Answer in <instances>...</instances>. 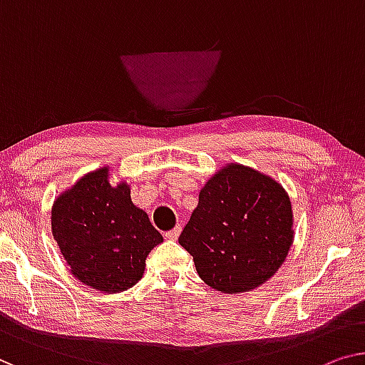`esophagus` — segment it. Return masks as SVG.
<instances>
[{
    "label": "esophagus",
    "instance_id": "obj_1",
    "mask_svg": "<svg viewBox=\"0 0 365 365\" xmlns=\"http://www.w3.org/2000/svg\"><path fill=\"white\" fill-rule=\"evenodd\" d=\"M180 232H182V226L177 225L175 227H173L172 231H167V232H165V237H167V239H172V241H173V239H177L178 236H180Z\"/></svg>",
    "mask_w": 365,
    "mask_h": 365
}]
</instances>
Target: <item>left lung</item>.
I'll return each mask as SVG.
<instances>
[{"mask_svg": "<svg viewBox=\"0 0 365 365\" xmlns=\"http://www.w3.org/2000/svg\"><path fill=\"white\" fill-rule=\"evenodd\" d=\"M178 242L193 255L200 279L222 293L267 282L293 242V213L279 182L251 167L227 164L200 192Z\"/></svg>", "mask_w": 365, "mask_h": 365, "instance_id": "left-lung-1", "label": "left lung"}]
</instances>
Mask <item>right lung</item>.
<instances>
[{
	"label": "right lung",
	"mask_w": 365,
	"mask_h": 365,
	"mask_svg": "<svg viewBox=\"0 0 365 365\" xmlns=\"http://www.w3.org/2000/svg\"><path fill=\"white\" fill-rule=\"evenodd\" d=\"M52 236L81 284L105 293L124 292L143 279L145 259L164 239L130 200L126 182L110 183V168L88 172L58 195Z\"/></svg>",
	"instance_id": "right-lung-1"
}]
</instances>
